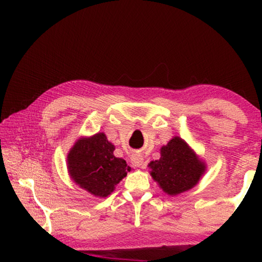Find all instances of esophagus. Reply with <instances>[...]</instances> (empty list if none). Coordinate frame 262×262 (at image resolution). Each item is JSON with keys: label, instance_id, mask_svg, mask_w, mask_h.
<instances>
[{"label": "esophagus", "instance_id": "1", "mask_svg": "<svg viewBox=\"0 0 262 262\" xmlns=\"http://www.w3.org/2000/svg\"><path fill=\"white\" fill-rule=\"evenodd\" d=\"M130 161H132L133 165L136 166V167L143 166L144 161H143V157H142L141 155H133L132 158H130Z\"/></svg>", "mask_w": 262, "mask_h": 262}]
</instances>
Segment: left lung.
I'll return each instance as SVG.
<instances>
[{
	"label": "left lung",
	"instance_id": "1",
	"mask_svg": "<svg viewBox=\"0 0 262 262\" xmlns=\"http://www.w3.org/2000/svg\"><path fill=\"white\" fill-rule=\"evenodd\" d=\"M148 166L159 187L172 196L193 188L206 172V164L179 136L163 145L161 158Z\"/></svg>",
	"mask_w": 262,
	"mask_h": 262
}]
</instances>
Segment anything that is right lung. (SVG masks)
Returning a JSON list of instances; mask_svg holds the SVG:
<instances>
[{"label": "right lung", "instance_id": "add662e5", "mask_svg": "<svg viewBox=\"0 0 262 262\" xmlns=\"http://www.w3.org/2000/svg\"><path fill=\"white\" fill-rule=\"evenodd\" d=\"M114 149L104 133L77 140L67 156L70 178L95 196L106 198L132 170L114 156Z\"/></svg>", "mask_w": 262, "mask_h": 262}]
</instances>
